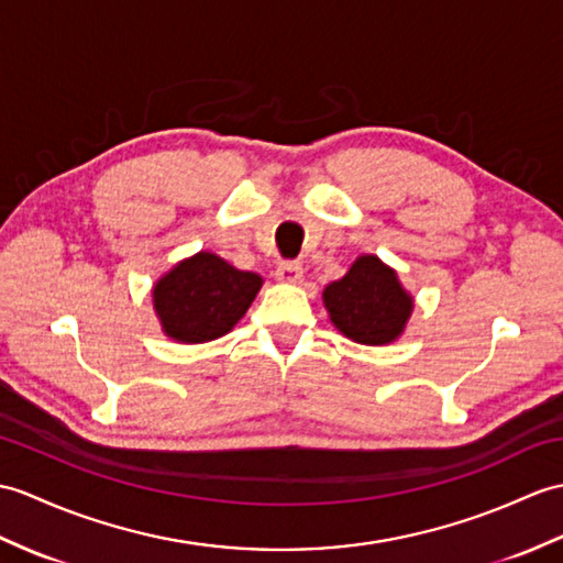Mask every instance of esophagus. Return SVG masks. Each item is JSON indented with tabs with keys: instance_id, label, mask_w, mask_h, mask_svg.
I'll return each mask as SVG.
<instances>
[{
	"instance_id": "esophagus-1",
	"label": "esophagus",
	"mask_w": 563,
	"mask_h": 563,
	"mask_svg": "<svg viewBox=\"0 0 563 563\" xmlns=\"http://www.w3.org/2000/svg\"><path fill=\"white\" fill-rule=\"evenodd\" d=\"M302 276H305V268L302 264H297V261H285V264L276 268V278L280 283H290V285L302 283Z\"/></svg>"
}]
</instances>
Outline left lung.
<instances>
[{
    "label": "left lung",
    "mask_w": 563,
    "mask_h": 563,
    "mask_svg": "<svg viewBox=\"0 0 563 563\" xmlns=\"http://www.w3.org/2000/svg\"><path fill=\"white\" fill-rule=\"evenodd\" d=\"M323 305L335 329L362 345L394 343L415 307L398 273L374 254L360 256L341 280L325 285Z\"/></svg>",
    "instance_id": "1"
}]
</instances>
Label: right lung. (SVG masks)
<instances>
[{"instance_id":"right-lung-1","label":"right lung","mask_w":563,"mask_h":563,"mask_svg":"<svg viewBox=\"0 0 563 563\" xmlns=\"http://www.w3.org/2000/svg\"><path fill=\"white\" fill-rule=\"evenodd\" d=\"M264 285L211 252H199L153 285V309L163 333L177 343H208L234 329Z\"/></svg>"}]
</instances>
